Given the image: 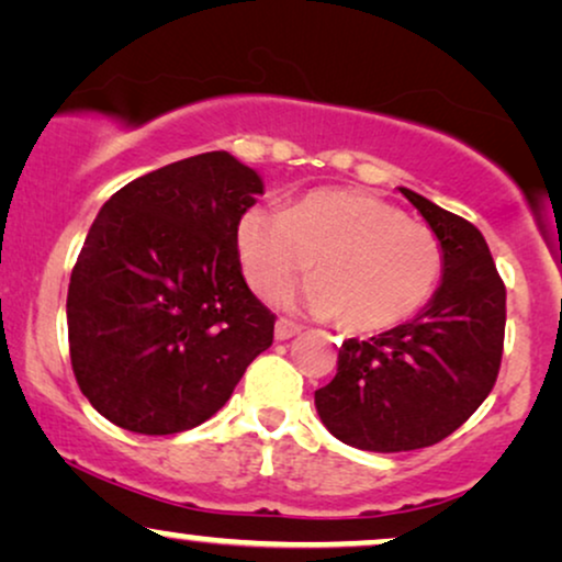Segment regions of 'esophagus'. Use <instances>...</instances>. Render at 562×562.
Here are the masks:
<instances>
[{
	"label": "esophagus",
	"instance_id": "esophagus-1",
	"mask_svg": "<svg viewBox=\"0 0 562 562\" xmlns=\"http://www.w3.org/2000/svg\"><path fill=\"white\" fill-rule=\"evenodd\" d=\"M297 331H301V326H297L295 322H290V318H280V322L274 324V337L280 339V342H285V339L295 337Z\"/></svg>",
	"mask_w": 562,
	"mask_h": 562
}]
</instances>
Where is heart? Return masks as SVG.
Segmentation results:
<instances>
[{
	"mask_svg": "<svg viewBox=\"0 0 562 562\" xmlns=\"http://www.w3.org/2000/svg\"><path fill=\"white\" fill-rule=\"evenodd\" d=\"M238 257L261 295H277L311 265L305 305L358 334L407 322L443 277L436 233L350 189L311 191L285 212L248 210L238 223Z\"/></svg>",
	"mask_w": 562,
	"mask_h": 562,
	"instance_id": "b5f03b06",
	"label": "heart"
}]
</instances>
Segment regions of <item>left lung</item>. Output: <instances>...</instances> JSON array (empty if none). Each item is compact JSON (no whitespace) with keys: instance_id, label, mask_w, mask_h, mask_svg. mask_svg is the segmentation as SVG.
<instances>
[{"instance_id":"left-lung-1","label":"left lung","mask_w":562,"mask_h":562,"mask_svg":"<svg viewBox=\"0 0 562 562\" xmlns=\"http://www.w3.org/2000/svg\"><path fill=\"white\" fill-rule=\"evenodd\" d=\"M443 246V280L412 322L347 339L316 392L334 438L363 451H415L451 436L493 392L506 334V285L470 220L402 189Z\"/></svg>"}]
</instances>
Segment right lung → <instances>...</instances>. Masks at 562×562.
Listing matches in <instances>:
<instances>
[{"label":"right lung","instance_id":"obj_1","mask_svg":"<svg viewBox=\"0 0 562 562\" xmlns=\"http://www.w3.org/2000/svg\"><path fill=\"white\" fill-rule=\"evenodd\" d=\"M265 191L233 155L139 176L98 212L69 280V358L105 420L170 436L210 420L259 352L274 314L240 272L238 223Z\"/></svg>","mask_w":562,"mask_h":562}]
</instances>
